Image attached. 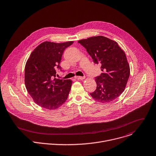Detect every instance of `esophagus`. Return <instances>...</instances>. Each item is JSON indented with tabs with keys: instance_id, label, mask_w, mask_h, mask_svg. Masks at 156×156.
I'll return each instance as SVG.
<instances>
[{
	"instance_id": "esophagus-1",
	"label": "esophagus",
	"mask_w": 156,
	"mask_h": 156,
	"mask_svg": "<svg viewBox=\"0 0 156 156\" xmlns=\"http://www.w3.org/2000/svg\"><path fill=\"white\" fill-rule=\"evenodd\" d=\"M75 78L76 79H78V80H84L85 78L84 76H75Z\"/></svg>"
}]
</instances>
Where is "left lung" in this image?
I'll return each mask as SVG.
<instances>
[{
    "label": "left lung",
    "mask_w": 156,
    "mask_h": 156,
    "mask_svg": "<svg viewBox=\"0 0 156 156\" xmlns=\"http://www.w3.org/2000/svg\"><path fill=\"white\" fill-rule=\"evenodd\" d=\"M86 49L95 64H101L102 73L95 79L97 88L90 93L96 101L109 103L124 90L130 76V67L124 51L118 43L103 36L78 41Z\"/></svg>",
    "instance_id": "left-lung-1"
}]
</instances>
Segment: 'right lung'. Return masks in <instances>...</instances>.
Returning <instances> with one entry per match:
<instances>
[{"label": "right lung", "instance_id": "1", "mask_svg": "<svg viewBox=\"0 0 156 156\" xmlns=\"http://www.w3.org/2000/svg\"><path fill=\"white\" fill-rule=\"evenodd\" d=\"M73 41H44L32 52L25 66L26 89L34 101L48 110H56L66 101L72 81L56 78L64 50Z\"/></svg>", "mask_w": 156, "mask_h": 156}]
</instances>
